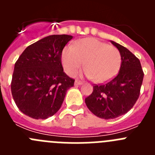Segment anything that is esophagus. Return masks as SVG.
<instances>
[{"mask_svg":"<svg viewBox=\"0 0 155 155\" xmlns=\"http://www.w3.org/2000/svg\"><path fill=\"white\" fill-rule=\"evenodd\" d=\"M74 84L75 85H81V84H82V81H78V80H76L74 82Z\"/></svg>","mask_w":155,"mask_h":155,"instance_id":"obj_1","label":"esophagus"}]
</instances>
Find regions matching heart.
I'll list each match as a JSON object with an SVG mask.
<instances>
[{"label": "heart", "instance_id": "heart-1", "mask_svg": "<svg viewBox=\"0 0 155 155\" xmlns=\"http://www.w3.org/2000/svg\"><path fill=\"white\" fill-rule=\"evenodd\" d=\"M63 68L68 74L74 75L84 64V74L97 83L109 81L117 74L121 55L116 47L94 38L78 41L68 46L61 54Z\"/></svg>", "mask_w": 155, "mask_h": 155}]
</instances>
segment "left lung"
Instances as JSON below:
<instances>
[{
	"instance_id": "left-lung-1",
	"label": "left lung",
	"mask_w": 155,
	"mask_h": 155,
	"mask_svg": "<svg viewBox=\"0 0 155 155\" xmlns=\"http://www.w3.org/2000/svg\"><path fill=\"white\" fill-rule=\"evenodd\" d=\"M121 55L118 74L105 84H95L85 98L87 107L99 118H117L130 110L139 98L143 72L139 59L128 49L111 41Z\"/></svg>"
}]
</instances>
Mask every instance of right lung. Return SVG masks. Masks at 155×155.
Returning <instances> with one entry per match:
<instances>
[{
  "mask_svg": "<svg viewBox=\"0 0 155 155\" xmlns=\"http://www.w3.org/2000/svg\"><path fill=\"white\" fill-rule=\"evenodd\" d=\"M69 35H52L30 45L15 64L11 89L21 113L45 120L60 109L74 80L64 72L61 54L72 39Z\"/></svg>",
  "mask_w": 155,
  "mask_h": 155,
  "instance_id": "right-lung-1",
  "label": "right lung"
}]
</instances>
